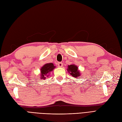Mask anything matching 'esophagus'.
Segmentation results:
<instances>
[{
    "mask_svg": "<svg viewBox=\"0 0 122 122\" xmlns=\"http://www.w3.org/2000/svg\"><path fill=\"white\" fill-rule=\"evenodd\" d=\"M57 66L58 67H62V66H63V64H62V62H59L57 63Z\"/></svg>",
    "mask_w": 122,
    "mask_h": 122,
    "instance_id": "1",
    "label": "esophagus"
}]
</instances>
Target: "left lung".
<instances>
[{"label": "left lung", "instance_id": "obj_1", "mask_svg": "<svg viewBox=\"0 0 122 122\" xmlns=\"http://www.w3.org/2000/svg\"><path fill=\"white\" fill-rule=\"evenodd\" d=\"M68 71L69 72H71L70 74L73 76V77H74V78H76V77H78V76L79 77L80 75L79 71L78 70V67L74 65H71L68 66Z\"/></svg>", "mask_w": 122, "mask_h": 122}]
</instances>
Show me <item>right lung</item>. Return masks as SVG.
<instances>
[{"label":"right lung","instance_id":"right-lung-1","mask_svg":"<svg viewBox=\"0 0 122 122\" xmlns=\"http://www.w3.org/2000/svg\"><path fill=\"white\" fill-rule=\"evenodd\" d=\"M54 68L55 66L52 63L46 64L44 65L41 69V79H45L47 74H48L51 71H52Z\"/></svg>","mask_w":122,"mask_h":122}]
</instances>
